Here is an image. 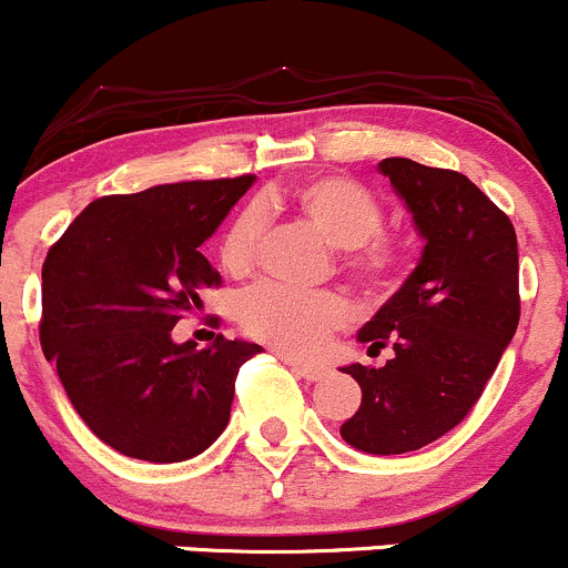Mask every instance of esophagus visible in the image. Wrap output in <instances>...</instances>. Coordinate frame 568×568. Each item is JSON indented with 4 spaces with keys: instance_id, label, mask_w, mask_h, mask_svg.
<instances>
[{
    "instance_id": "obj_1",
    "label": "esophagus",
    "mask_w": 568,
    "mask_h": 568,
    "mask_svg": "<svg viewBox=\"0 0 568 568\" xmlns=\"http://www.w3.org/2000/svg\"><path fill=\"white\" fill-rule=\"evenodd\" d=\"M284 364L292 366V372L297 374V377L308 379V383H317V379L325 377V366H314V364H306V361H292L286 358V355H282Z\"/></svg>"
}]
</instances>
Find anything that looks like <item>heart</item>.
<instances>
[{"label":"heart","mask_w":568,"mask_h":568,"mask_svg":"<svg viewBox=\"0 0 568 568\" xmlns=\"http://www.w3.org/2000/svg\"><path fill=\"white\" fill-rule=\"evenodd\" d=\"M290 207L325 241L342 248V265L369 292L390 290L407 262V241L383 232L379 196L347 174H317L303 180L286 199H262V207ZM248 204L226 226L219 262L230 276H245L260 254L265 215ZM237 323L251 338L286 355H314L333 331L349 323V303L338 292H301L282 284H260L237 301Z\"/></svg>","instance_id":"heart-1"}]
</instances>
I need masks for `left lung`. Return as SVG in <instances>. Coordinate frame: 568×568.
<instances>
[{"label": "left lung", "instance_id": "8db88e82", "mask_svg": "<svg viewBox=\"0 0 568 568\" xmlns=\"http://www.w3.org/2000/svg\"><path fill=\"white\" fill-rule=\"evenodd\" d=\"M379 172L410 207L424 254L402 290L361 327L385 366H344L361 407L342 437L366 454L429 446L467 418L519 325L517 232L498 204L454 169L385 158Z\"/></svg>", "mask_w": 568, "mask_h": 568}]
</instances>
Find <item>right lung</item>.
I'll return each mask as SVG.
<instances>
[{
  "label": "right lung",
  "instance_id": "obj_1",
  "mask_svg": "<svg viewBox=\"0 0 568 568\" xmlns=\"http://www.w3.org/2000/svg\"><path fill=\"white\" fill-rule=\"evenodd\" d=\"M254 174L101 196L75 215L43 262L40 344L70 405L114 452L183 462L224 432L241 366L260 344L219 333L207 349L172 327L221 276L199 245Z\"/></svg>",
  "mask_w": 568,
  "mask_h": 568
}]
</instances>
